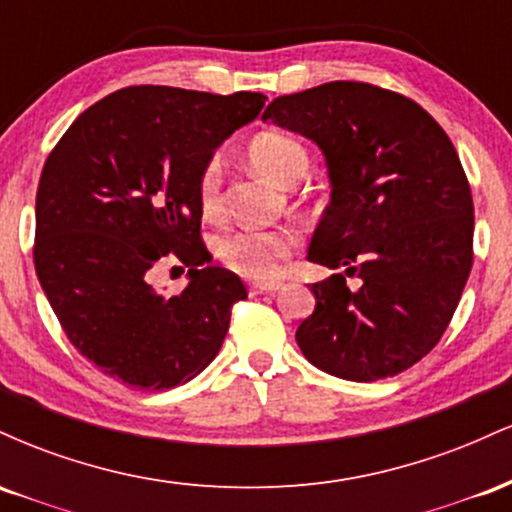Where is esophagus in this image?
<instances>
[{
  "mask_svg": "<svg viewBox=\"0 0 512 512\" xmlns=\"http://www.w3.org/2000/svg\"><path fill=\"white\" fill-rule=\"evenodd\" d=\"M279 289H281V281H276V279L252 281V284H250L252 293H269V291H279Z\"/></svg>",
  "mask_w": 512,
  "mask_h": 512,
  "instance_id": "34e87169",
  "label": "esophagus"
}]
</instances>
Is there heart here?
Wrapping results in <instances>:
<instances>
[{
    "label": "heart",
    "instance_id": "obj_1",
    "mask_svg": "<svg viewBox=\"0 0 512 512\" xmlns=\"http://www.w3.org/2000/svg\"><path fill=\"white\" fill-rule=\"evenodd\" d=\"M250 166L281 187H293L308 173V151L289 134L264 132L248 146ZM197 202L204 214L221 207V163L211 158L197 178ZM296 240L286 231H231L216 240V257L233 272L267 279L279 272V262Z\"/></svg>",
    "mask_w": 512,
    "mask_h": 512
}]
</instances>
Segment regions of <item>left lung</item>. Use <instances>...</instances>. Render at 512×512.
<instances>
[{
	"instance_id": "8db88e82",
	"label": "left lung",
	"mask_w": 512,
	"mask_h": 512,
	"mask_svg": "<svg viewBox=\"0 0 512 512\" xmlns=\"http://www.w3.org/2000/svg\"><path fill=\"white\" fill-rule=\"evenodd\" d=\"M262 120L325 156L332 195L308 260L361 279L356 291L342 274L310 286L303 356L354 383L411 368L443 337L472 269V192L448 134L421 105L358 81L274 98Z\"/></svg>"
}]
</instances>
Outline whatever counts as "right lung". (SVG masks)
I'll return each mask as SVG.
<instances>
[{
  "label": "right lung",
  "instance_id": "right-lung-1",
  "mask_svg": "<svg viewBox=\"0 0 512 512\" xmlns=\"http://www.w3.org/2000/svg\"><path fill=\"white\" fill-rule=\"evenodd\" d=\"M267 96L132 86L81 113L45 161L35 274L81 356L139 390L190 383L214 361L233 303L248 298L199 236L197 178ZM173 251L188 286L166 299L155 264Z\"/></svg>",
  "mask_w": 512,
  "mask_h": 512
}]
</instances>
